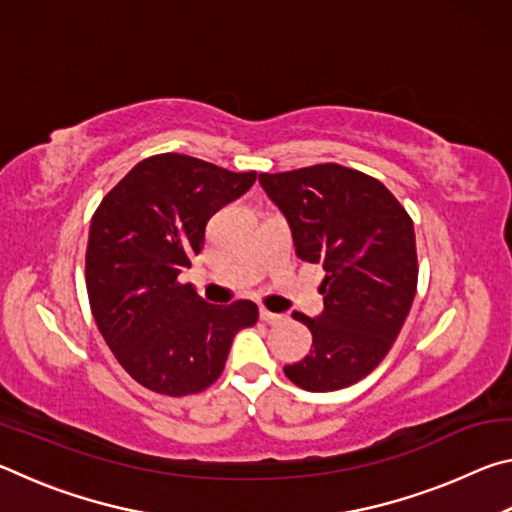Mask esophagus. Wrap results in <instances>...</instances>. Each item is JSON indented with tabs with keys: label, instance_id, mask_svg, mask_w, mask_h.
I'll list each match as a JSON object with an SVG mask.
<instances>
[{
	"label": "esophagus",
	"instance_id": "esophagus-1",
	"mask_svg": "<svg viewBox=\"0 0 512 512\" xmlns=\"http://www.w3.org/2000/svg\"><path fill=\"white\" fill-rule=\"evenodd\" d=\"M259 318L264 320V323H280V320H284V316L282 314H273V311H268V309H259Z\"/></svg>",
	"mask_w": 512,
	"mask_h": 512
}]
</instances>
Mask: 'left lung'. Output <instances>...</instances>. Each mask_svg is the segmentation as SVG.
<instances>
[{
	"label": "left lung",
	"mask_w": 512,
	"mask_h": 512,
	"mask_svg": "<svg viewBox=\"0 0 512 512\" xmlns=\"http://www.w3.org/2000/svg\"><path fill=\"white\" fill-rule=\"evenodd\" d=\"M259 185L287 219L296 255L325 268V309L316 318L293 314L314 350L284 375L311 393L357 384L393 348L413 305L411 216L379 180L334 162L259 173Z\"/></svg>",
	"instance_id": "8db88e82"
}]
</instances>
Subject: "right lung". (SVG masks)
I'll return each mask as SVG.
<instances>
[{"label": "right lung", "instance_id": "1", "mask_svg": "<svg viewBox=\"0 0 512 512\" xmlns=\"http://www.w3.org/2000/svg\"><path fill=\"white\" fill-rule=\"evenodd\" d=\"M255 180V171L162 153L137 162L94 212L85 253L92 316L121 368L149 391H205L235 334L257 323L255 302L210 305L178 282L205 246L207 221Z\"/></svg>", "mask_w": 512, "mask_h": 512}]
</instances>
